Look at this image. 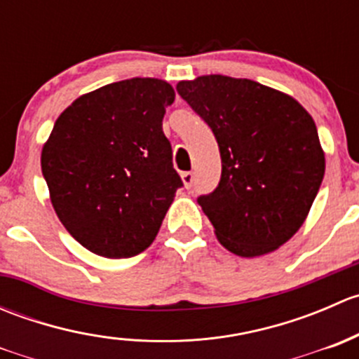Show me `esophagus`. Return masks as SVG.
<instances>
[{
	"mask_svg": "<svg viewBox=\"0 0 359 359\" xmlns=\"http://www.w3.org/2000/svg\"><path fill=\"white\" fill-rule=\"evenodd\" d=\"M182 182H184V186L187 187V189H189L191 186H193V182H194V173L193 172H182Z\"/></svg>",
	"mask_w": 359,
	"mask_h": 359,
	"instance_id": "esophagus-1",
	"label": "esophagus"
}]
</instances>
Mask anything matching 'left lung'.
I'll return each instance as SVG.
<instances>
[{
	"label": "left lung",
	"instance_id": "obj_1",
	"mask_svg": "<svg viewBox=\"0 0 359 359\" xmlns=\"http://www.w3.org/2000/svg\"><path fill=\"white\" fill-rule=\"evenodd\" d=\"M177 92L212 128L220 182L198 203L217 240L240 257L280 248L300 229L325 175L311 114L287 93L222 74L180 81Z\"/></svg>",
	"mask_w": 359,
	"mask_h": 359
}]
</instances>
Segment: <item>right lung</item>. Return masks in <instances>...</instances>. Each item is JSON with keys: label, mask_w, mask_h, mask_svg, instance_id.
<instances>
[{"label": "right lung", "mask_w": 359, "mask_h": 359, "mask_svg": "<svg viewBox=\"0 0 359 359\" xmlns=\"http://www.w3.org/2000/svg\"><path fill=\"white\" fill-rule=\"evenodd\" d=\"M175 92L132 78L76 99L53 125L41 172L57 217L78 243L128 259L156 238L182 179L163 116Z\"/></svg>", "instance_id": "obj_1"}]
</instances>
